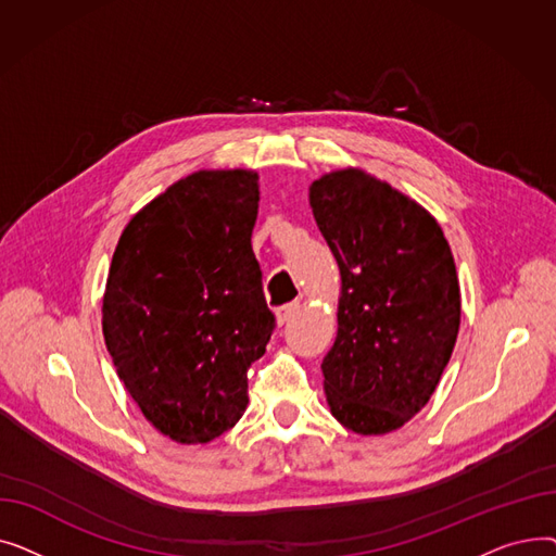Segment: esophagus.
Wrapping results in <instances>:
<instances>
[{
  "mask_svg": "<svg viewBox=\"0 0 556 556\" xmlns=\"http://www.w3.org/2000/svg\"><path fill=\"white\" fill-rule=\"evenodd\" d=\"M298 311H300V304H298V302H290V304L279 306V308H277V325H279V327L288 325L290 319H293V317L298 315Z\"/></svg>",
  "mask_w": 556,
  "mask_h": 556,
  "instance_id": "34e87169",
  "label": "esophagus"
}]
</instances>
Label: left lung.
<instances>
[{"label":"left lung","instance_id":"obj_1","mask_svg":"<svg viewBox=\"0 0 556 556\" xmlns=\"http://www.w3.org/2000/svg\"><path fill=\"white\" fill-rule=\"evenodd\" d=\"M308 198L342 277L323 361L331 415L361 434L396 430L428 403L457 340L448 241L421 204L358 168L315 180Z\"/></svg>","mask_w":556,"mask_h":556}]
</instances>
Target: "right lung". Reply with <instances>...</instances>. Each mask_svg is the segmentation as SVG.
I'll use <instances>...</instances> for the list:
<instances>
[{"label":"right lung","mask_w":556,"mask_h":556,"mask_svg":"<svg viewBox=\"0 0 556 556\" xmlns=\"http://www.w3.org/2000/svg\"><path fill=\"white\" fill-rule=\"evenodd\" d=\"M252 170H198L128 223L103 298V336L143 417L180 444H207L248 407V367L275 313L252 252Z\"/></svg>","instance_id":"obj_1"}]
</instances>
